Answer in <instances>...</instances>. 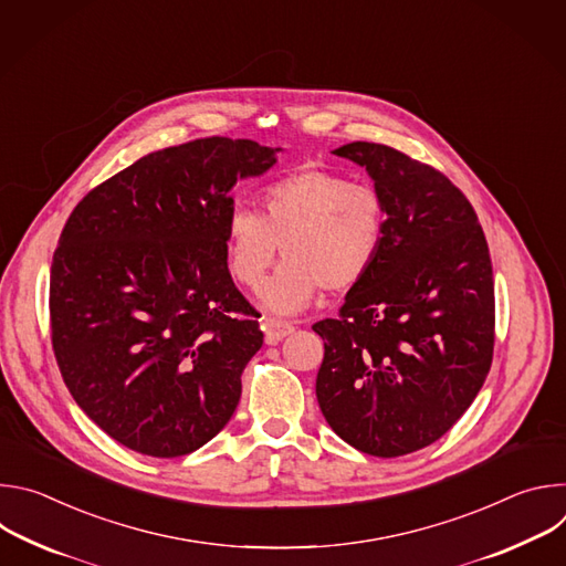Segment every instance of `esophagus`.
Returning a JSON list of instances; mask_svg holds the SVG:
<instances>
[{
  "label": "esophagus",
  "mask_w": 566,
  "mask_h": 566,
  "mask_svg": "<svg viewBox=\"0 0 566 566\" xmlns=\"http://www.w3.org/2000/svg\"><path fill=\"white\" fill-rule=\"evenodd\" d=\"M293 325L284 319H275V317H266L264 319V334H266V343L269 345H277L280 340H284L289 334H293Z\"/></svg>",
  "instance_id": "1"
}]
</instances>
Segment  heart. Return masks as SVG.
<instances>
[{"label": "heart", "mask_w": 566, "mask_h": 566, "mask_svg": "<svg viewBox=\"0 0 566 566\" xmlns=\"http://www.w3.org/2000/svg\"><path fill=\"white\" fill-rule=\"evenodd\" d=\"M385 203L363 181L325 168H297L258 195V214L237 208L226 221V258L237 282L258 289L277 258H286L260 291L280 315L306 308L319 286L338 293L358 284L385 239Z\"/></svg>", "instance_id": "1"}]
</instances>
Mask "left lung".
Returning <instances> with one entry per match:
<instances>
[{
    "label": "left lung",
    "instance_id": "1",
    "mask_svg": "<svg viewBox=\"0 0 566 566\" xmlns=\"http://www.w3.org/2000/svg\"><path fill=\"white\" fill-rule=\"evenodd\" d=\"M365 168L385 203V239L325 340L315 396L356 450L400 457L441 439L470 408L493 363L495 286L486 237L448 177L394 147L334 151Z\"/></svg>",
    "mask_w": 566,
    "mask_h": 566
}]
</instances>
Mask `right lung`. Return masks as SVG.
<instances>
[{
    "mask_svg": "<svg viewBox=\"0 0 566 566\" xmlns=\"http://www.w3.org/2000/svg\"><path fill=\"white\" fill-rule=\"evenodd\" d=\"M282 147L210 136L151 151L71 212L51 264V338L73 400L125 448L172 459L217 437L260 352L230 277L232 188Z\"/></svg>",
    "mask_w": 566,
    "mask_h": 566,
    "instance_id": "1",
    "label": "right lung"
}]
</instances>
